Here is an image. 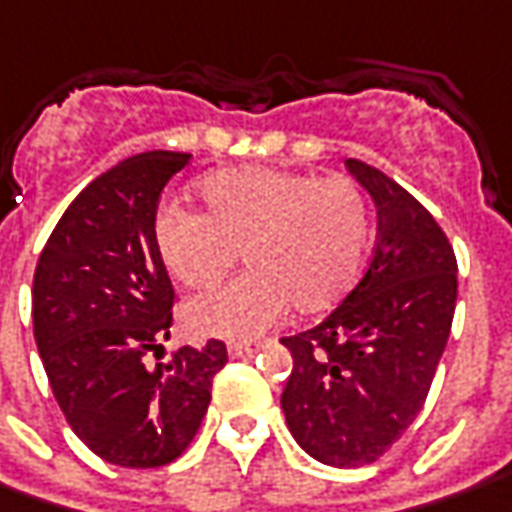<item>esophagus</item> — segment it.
<instances>
[{"instance_id":"esophagus-1","label":"esophagus","mask_w":512,"mask_h":512,"mask_svg":"<svg viewBox=\"0 0 512 512\" xmlns=\"http://www.w3.org/2000/svg\"><path fill=\"white\" fill-rule=\"evenodd\" d=\"M227 350H229V356H232V358H243V356H252V353H257V350H260V344H255V342H229Z\"/></svg>"}]
</instances>
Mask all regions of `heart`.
Wrapping results in <instances>:
<instances>
[{
	"mask_svg": "<svg viewBox=\"0 0 512 512\" xmlns=\"http://www.w3.org/2000/svg\"><path fill=\"white\" fill-rule=\"evenodd\" d=\"M198 198L204 212L168 204L156 215V246L170 274L204 291L235 266L238 252L249 271L190 302V328L246 339L288 308L302 316L330 311L356 285L370 212L350 179L252 165L207 176Z\"/></svg>",
	"mask_w": 512,
	"mask_h": 512,
	"instance_id": "1",
	"label": "heart"
}]
</instances>
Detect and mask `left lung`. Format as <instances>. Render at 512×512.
<instances>
[{
  "label": "left lung",
  "instance_id": "left-lung-1",
  "mask_svg": "<svg viewBox=\"0 0 512 512\" xmlns=\"http://www.w3.org/2000/svg\"><path fill=\"white\" fill-rule=\"evenodd\" d=\"M378 241L358 285L316 328L280 342L294 358L280 406L314 460L370 465L420 415L457 305V257L431 212L358 159Z\"/></svg>",
  "mask_w": 512,
  "mask_h": 512
}]
</instances>
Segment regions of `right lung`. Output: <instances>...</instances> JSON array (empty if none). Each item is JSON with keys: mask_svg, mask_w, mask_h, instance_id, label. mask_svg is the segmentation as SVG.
Masks as SVG:
<instances>
[{"mask_svg": "<svg viewBox=\"0 0 512 512\" xmlns=\"http://www.w3.org/2000/svg\"><path fill=\"white\" fill-rule=\"evenodd\" d=\"M187 162L148 151L97 176L55 224L33 277V333L52 395L83 446L123 468L182 457L227 364L218 339L162 358L176 294L156 246V204Z\"/></svg>", "mask_w": 512, "mask_h": 512, "instance_id": "add662e5", "label": "right lung"}]
</instances>
